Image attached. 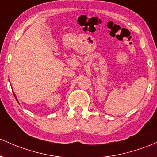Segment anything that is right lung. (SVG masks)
I'll list each match as a JSON object with an SVG mask.
<instances>
[{"instance_id":"add662e5","label":"right lung","mask_w":157,"mask_h":157,"mask_svg":"<svg viewBox=\"0 0 157 157\" xmlns=\"http://www.w3.org/2000/svg\"><path fill=\"white\" fill-rule=\"evenodd\" d=\"M13 94H14V92H13ZM14 95H15V94H14ZM15 98H16V97H15ZM16 100H17V98H16ZM17 101H18V100H17Z\"/></svg>"}]
</instances>
